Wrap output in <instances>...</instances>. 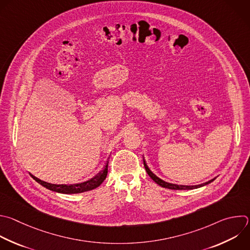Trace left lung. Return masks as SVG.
Returning a JSON list of instances; mask_svg holds the SVG:
<instances>
[{"instance_id": "obj_1", "label": "left lung", "mask_w": 250, "mask_h": 250, "mask_svg": "<svg viewBox=\"0 0 250 250\" xmlns=\"http://www.w3.org/2000/svg\"><path fill=\"white\" fill-rule=\"evenodd\" d=\"M143 164H144V167H145V170L147 172V174L149 175V177L157 184L159 185L160 187L162 188H169V189H175V190H187V189H195V188H202L210 183H212L213 181H215V179H212L204 184H201V185H197V186H182V185H174V184H171V183H167L165 182L163 180H161L159 177H157L155 174H153V172L148 168V166L144 160V157H143Z\"/></svg>"}]
</instances>
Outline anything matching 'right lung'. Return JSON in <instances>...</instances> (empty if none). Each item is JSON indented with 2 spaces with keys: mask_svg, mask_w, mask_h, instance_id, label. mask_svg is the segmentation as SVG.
<instances>
[{
  "mask_svg": "<svg viewBox=\"0 0 250 250\" xmlns=\"http://www.w3.org/2000/svg\"><path fill=\"white\" fill-rule=\"evenodd\" d=\"M108 163L109 160H107L104 168L93 178H91L90 180L83 182V183H78V184H71V185H54V184H50V183H46L44 181H41L35 177H33V179L40 184L41 186H43L44 188L58 192V193H63V194H76V193H81V192H85V191H89L92 189H95L96 188H98L106 179L107 174H108Z\"/></svg>",
  "mask_w": 250,
  "mask_h": 250,
  "instance_id": "right-lung-1",
  "label": "right lung"
}]
</instances>
